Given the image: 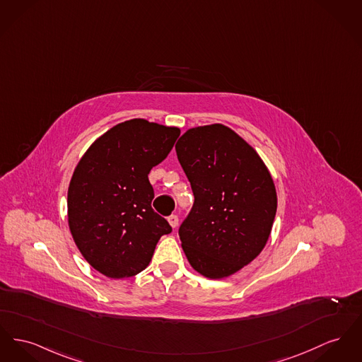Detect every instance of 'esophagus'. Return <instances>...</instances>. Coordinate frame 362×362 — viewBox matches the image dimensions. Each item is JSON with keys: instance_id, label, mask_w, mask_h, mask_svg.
Wrapping results in <instances>:
<instances>
[{"instance_id": "1", "label": "esophagus", "mask_w": 362, "mask_h": 362, "mask_svg": "<svg viewBox=\"0 0 362 362\" xmlns=\"http://www.w3.org/2000/svg\"><path fill=\"white\" fill-rule=\"evenodd\" d=\"M168 223H170L172 228H176L177 224H179V217L176 214H170V217H168Z\"/></svg>"}]
</instances>
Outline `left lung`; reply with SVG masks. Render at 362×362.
I'll list each match as a JSON object with an SVG mask.
<instances>
[{
    "label": "left lung",
    "instance_id": "left-lung-1",
    "mask_svg": "<svg viewBox=\"0 0 362 362\" xmlns=\"http://www.w3.org/2000/svg\"><path fill=\"white\" fill-rule=\"evenodd\" d=\"M177 160L194 192L179 228L183 252L202 276H231L262 252L276 214V189L258 153L231 128L187 129Z\"/></svg>",
    "mask_w": 362,
    "mask_h": 362
}]
</instances>
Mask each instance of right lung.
Listing matches in <instances>:
<instances>
[{"mask_svg":"<svg viewBox=\"0 0 362 362\" xmlns=\"http://www.w3.org/2000/svg\"><path fill=\"white\" fill-rule=\"evenodd\" d=\"M177 127L132 119L101 135L68 187V226L86 261L110 279L142 272L168 221L153 211L150 170L167 158Z\"/></svg>","mask_w":362,"mask_h":362,"instance_id":"1","label":"right lung"}]
</instances>
